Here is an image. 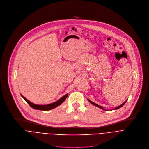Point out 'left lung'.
<instances>
[{
    "label": "left lung",
    "instance_id": "8db88e82",
    "mask_svg": "<svg viewBox=\"0 0 149 149\" xmlns=\"http://www.w3.org/2000/svg\"><path fill=\"white\" fill-rule=\"evenodd\" d=\"M87 100H88V101L90 102L91 104H92L93 105H94V106H96V107H99V108H100V109H103V110H106V111H109V110H107V109H105L103 107H102V106H99V105H98L97 104H96V103H94V102H92L91 100H90L89 99H87ZM126 101H127V100L124 102V103H123L121 105H120V106H117V107H115V108H114L113 110H116V109H119V108H120V107H122L125 104V103L126 102Z\"/></svg>",
    "mask_w": 149,
    "mask_h": 149
}]
</instances>
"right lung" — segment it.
I'll return each mask as SVG.
<instances>
[{
	"instance_id": "1",
	"label": "right lung",
	"mask_w": 149,
	"mask_h": 149,
	"mask_svg": "<svg viewBox=\"0 0 149 149\" xmlns=\"http://www.w3.org/2000/svg\"><path fill=\"white\" fill-rule=\"evenodd\" d=\"M21 96L26 100V102L31 106L32 108L36 109V110H52L53 109L56 108V107L58 106L59 105H61L67 98V97L68 96V94L65 95V96H63V97H62L60 99H58V100H57L55 102H53L52 103H50V104H36L35 103H32L31 102H30L29 100H27L26 98H25L23 95H21Z\"/></svg>"
}]
</instances>
